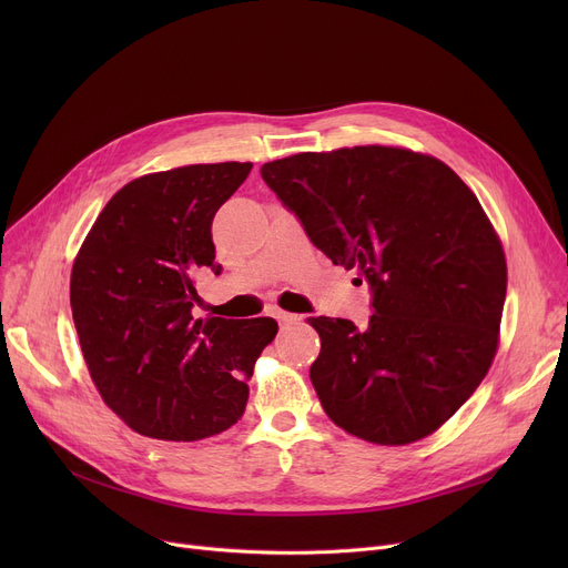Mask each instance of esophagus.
Returning <instances> with one entry per match:
<instances>
[{
	"instance_id": "esophagus-1",
	"label": "esophagus",
	"mask_w": 568,
	"mask_h": 568,
	"mask_svg": "<svg viewBox=\"0 0 568 568\" xmlns=\"http://www.w3.org/2000/svg\"><path fill=\"white\" fill-rule=\"evenodd\" d=\"M276 320L281 324H296V322H302L304 317L302 315H294V313H285V311H276Z\"/></svg>"
}]
</instances>
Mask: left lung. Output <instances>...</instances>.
<instances>
[{
    "instance_id": "8db88e82",
    "label": "left lung",
    "mask_w": 568,
    "mask_h": 568,
    "mask_svg": "<svg viewBox=\"0 0 568 568\" xmlns=\"http://www.w3.org/2000/svg\"><path fill=\"white\" fill-rule=\"evenodd\" d=\"M260 174L311 242L371 285L366 329L308 320L324 412L375 444L437 430L497 352L506 260L479 200L442 161L379 144L294 154Z\"/></svg>"
}]
</instances>
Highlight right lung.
<instances>
[{"label": "right lung", "mask_w": 568, "mask_h": 568, "mask_svg": "<svg viewBox=\"0 0 568 568\" xmlns=\"http://www.w3.org/2000/svg\"><path fill=\"white\" fill-rule=\"evenodd\" d=\"M253 163L186 165L119 189L71 272V311L105 405L135 433L195 442L234 426L276 338L272 317L195 320V276L221 274L212 221Z\"/></svg>", "instance_id": "right-lung-1"}]
</instances>
